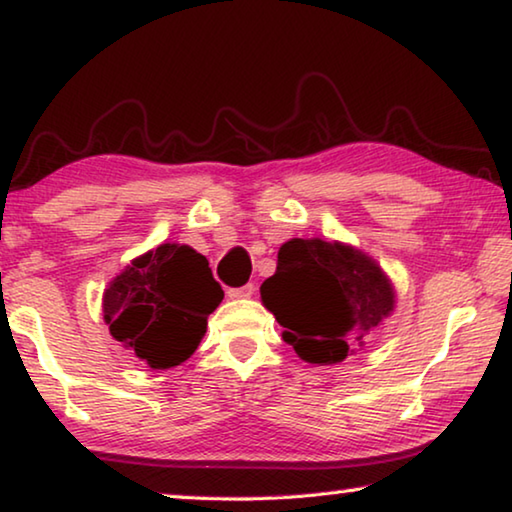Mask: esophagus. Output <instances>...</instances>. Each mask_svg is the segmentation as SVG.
<instances>
[{"instance_id": "obj_1", "label": "esophagus", "mask_w": 512, "mask_h": 512, "mask_svg": "<svg viewBox=\"0 0 512 512\" xmlns=\"http://www.w3.org/2000/svg\"><path fill=\"white\" fill-rule=\"evenodd\" d=\"M255 285L253 282H248V285H243V287H234V289H227V296L230 298H250L255 294Z\"/></svg>"}]
</instances>
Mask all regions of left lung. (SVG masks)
Segmentation results:
<instances>
[{
	"label": "left lung",
	"instance_id": "1",
	"mask_svg": "<svg viewBox=\"0 0 512 512\" xmlns=\"http://www.w3.org/2000/svg\"><path fill=\"white\" fill-rule=\"evenodd\" d=\"M259 291L282 339L312 364L342 362L394 307V289L371 257L321 239L287 241Z\"/></svg>",
	"mask_w": 512,
	"mask_h": 512
}]
</instances>
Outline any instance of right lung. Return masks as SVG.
Here are the masks:
<instances>
[{"label": "right lung", "instance_id": "obj_1", "mask_svg": "<svg viewBox=\"0 0 512 512\" xmlns=\"http://www.w3.org/2000/svg\"><path fill=\"white\" fill-rule=\"evenodd\" d=\"M221 300L223 289L205 255L161 243L111 282L102 305L118 342L132 346L152 369H168L191 358Z\"/></svg>", "mask_w": 512, "mask_h": 512}]
</instances>
